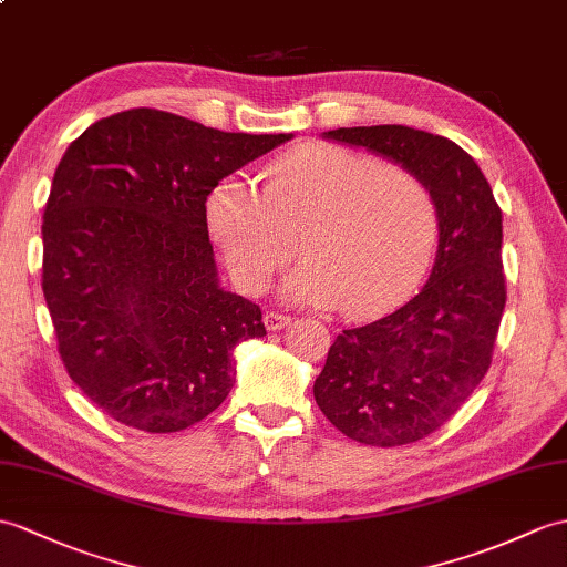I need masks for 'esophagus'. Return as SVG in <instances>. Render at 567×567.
<instances>
[{"label":"esophagus","instance_id":"obj_1","mask_svg":"<svg viewBox=\"0 0 567 567\" xmlns=\"http://www.w3.org/2000/svg\"><path fill=\"white\" fill-rule=\"evenodd\" d=\"M292 321L289 319L287 313H280V311H266L262 313V323H266L268 331H282V328Z\"/></svg>","mask_w":567,"mask_h":567}]
</instances>
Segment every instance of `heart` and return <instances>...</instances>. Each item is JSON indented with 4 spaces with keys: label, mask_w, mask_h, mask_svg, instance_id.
I'll list each match as a JSON object with an SVG mask.
<instances>
[{
    "label": "heart",
    "mask_w": 567,
    "mask_h": 567,
    "mask_svg": "<svg viewBox=\"0 0 567 567\" xmlns=\"http://www.w3.org/2000/svg\"><path fill=\"white\" fill-rule=\"evenodd\" d=\"M207 227L231 278L266 292L297 254L287 295L336 307L350 319L384 313L413 292L437 246V205L403 166L336 144L280 156L266 183L229 178L207 195Z\"/></svg>",
    "instance_id": "b5f03b06"
}]
</instances>
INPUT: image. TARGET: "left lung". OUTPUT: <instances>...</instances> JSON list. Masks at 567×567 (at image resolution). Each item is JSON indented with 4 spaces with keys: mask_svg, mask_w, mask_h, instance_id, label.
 I'll return each mask as SVG.
<instances>
[{
    "mask_svg": "<svg viewBox=\"0 0 567 567\" xmlns=\"http://www.w3.org/2000/svg\"><path fill=\"white\" fill-rule=\"evenodd\" d=\"M326 140L413 171L437 205L430 280L401 309L336 338L313 399L346 437L401 446L427 437L481 384L507 289L503 213L483 171L456 142L405 125L338 127Z\"/></svg>",
    "mask_w": 567,
    "mask_h": 567,
    "instance_id": "obj_1",
    "label": "left lung"
}]
</instances>
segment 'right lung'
I'll return each instance as SVG.
<instances>
[{
	"mask_svg": "<svg viewBox=\"0 0 567 567\" xmlns=\"http://www.w3.org/2000/svg\"><path fill=\"white\" fill-rule=\"evenodd\" d=\"M287 140L133 109L64 152L43 215V295L64 370L121 425L200 423L234 386V348L266 336L258 305L219 287L205 203Z\"/></svg>",
	"mask_w": 567,
	"mask_h": 567,
	"instance_id": "right-lung-1",
	"label": "right lung"
}]
</instances>
